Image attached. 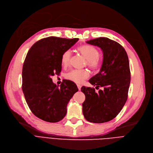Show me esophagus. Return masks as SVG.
<instances>
[{"label":"esophagus","mask_w":153,"mask_h":153,"mask_svg":"<svg viewBox=\"0 0 153 153\" xmlns=\"http://www.w3.org/2000/svg\"><path fill=\"white\" fill-rule=\"evenodd\" d=\"M77 88H78V89H79V91H81V85H77Z\"/></svg>","instance_id":"obj_1"}]
</instances>
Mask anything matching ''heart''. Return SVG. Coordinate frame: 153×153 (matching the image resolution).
Wrapping results in <instances>:
<instances>
[{
    "label": "heart",
    "instance_id": "1",
    "mask_svg": "<svg viewBox=\"0 0 153 153\" xmlns=\"http://www.w3.org/2000/svg\"><path fill=\"white\" fill-rule=\"evenodd\" d=\"M77 51L86 60L87 66L94 71L97 70L101 64L99 58V51L94 46L84 45L77 48ZM71 56L70 50L64 51L61 58V62L62 67H66L69 65ZM89 76V73L85 70H72L66 74L65 77L71 81L81 84L84 79Z\"/></svg>",
    "mask_w": 153,
    "mask_h": 153
}]
</instances>
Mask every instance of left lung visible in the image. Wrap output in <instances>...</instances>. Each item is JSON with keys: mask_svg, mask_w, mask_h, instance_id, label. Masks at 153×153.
<instances>
[{"mask_svg": "<svg viewBox=\"0 0 153 153\" xmlns=\"http://www.w3.org/2000/svg\"><path fill=\"white\" fill-rule=\"evenodd\" d=\"M86 43L102 50L100 72L89 81L95 89H102L96 93L94 88L82 87L85 96L82 112L90 122H107L117 116L126 102L131 79L129 60L124 48L108 38L100 37Z\"/></svg>", "mask_w": 153, "mask_h": 153, "instance_id": "8db88e82", "label": "left lung"}]
</instances>
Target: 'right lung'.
Here are the masks:
<instances>
[{
    "label": "right lung",
    "mask_w": 153,
    "mask_h": 153,
    "mask_svg": "<svg viewBox=\"0 0 153 153\" xmlns=\"http://www.w3.org/2000/svg\"><path fill=\"white\" fill-rule=\"evenodd\" d=\"M78 40L45 38L36 42L27 54L22 69V91L32 113L45 122H58L65 117L68 102L78 91L73 82L65 80L58 87L51 79L61 71L62 54Z\"/></svg>",
    "instance_id": "right-lung-1"
}]
</instances>
